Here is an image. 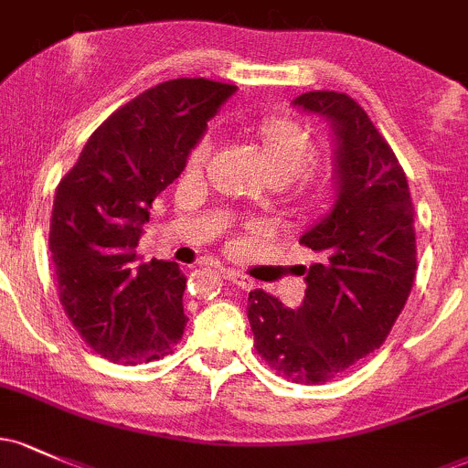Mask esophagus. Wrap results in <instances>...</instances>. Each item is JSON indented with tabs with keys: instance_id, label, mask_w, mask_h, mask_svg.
<instances>
[{
	"instance_id": "1",
	"label": "esophagus",
	"mask_w": 468,
	"mask_h": 468,
	"mask_svg": "<svg viewBox=\"0 0 468 468\" xmlns=\"http://www.w3.org/2000/svg\"><path fill=\"white\" fill-rule=\"evenodd\" d=\"M222 275H224V280H229L230 284L239 286L242 291H250L255 286L250 277H246L244 273H239V271H235V269H224Z\"/></svg>"
}]
</instances>
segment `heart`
<instances>
[{
	"instance_id": "heart-1",
	"label": "heart",
	"mask_w": 468,
	"mask_h": 468,
	"mask_svg": "<svg viewBox=\"0 0 468 468\" xmlns=\"http://www.w3.org/2000/svg\"><path fill=\"white\" fill-rule=\"evenodd\" d=\"M253 135L258 137L261 153H264L266 166L271 179L286 184L309 171L313 162V140L311 131L302 122L292 117H264L253 126ZM208 142H199L191 153L188 166L197 168L207 162ZM324 193L315 184H302L297 191V208L313 210L322 202Z\"/></svg>"
}]
</instances>
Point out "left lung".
<instances>
[{
  "mask_svg": "<svg viewBox=\"0 0 468 468\" xmlns=\"http://www.w3.org/2000/svg\"><path fill=\"white\" fill-rule=\"evenodd\" d=\"M292 106L324 117L333 137L335 202L300 238L320 253L306 269L304 300L289 309L249 292L255 348L297 384H324L387 340L415 282L409 182L362 106L344 92L313 90Z\"/></svg>",
  "mask_w": 468,
  "mask_h": 468,
  "instance_id": "left-lung-1",
  "label": "left lung"
}]
</instances>
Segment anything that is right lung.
<instances>
[{
	"instance_id": "right-lung-1",
	"label": "right lung",
	"mask_w": 468,
	"mask_h": 468,
	"mask_svg": "<svg viewBox=\"0 0 468 468\" xmlns=\"http://www.w3.org/2000/svg\"><path fill=\"white\" fill-rule=\"evenodd\" d=\"M238 86L171 80L104 122L59 182L48 249L59 302L92 351L120 364L166 356L188 317L176 261L135 253L153 202L179 173Z\"/></svg>"
}]
</instances>
